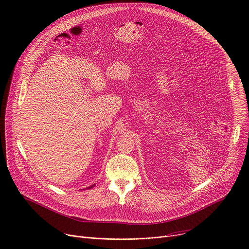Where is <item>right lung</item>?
Instances as JSON below:
<instances>
[{
    "instance_id": "1",
    "label": "right lung",
    "mask_w": 249,
    "mask_h": 249,
    "mask_svg": "<svg viewBox=\"0 0 249 249\" xmlns=\"http://www.w3.org/2000/svg\"><path fill=\"white\" fill-rule=\"evenodd\" d=\"M93 187H95V185H92V186H91V187H88V188H87V189H92V188H93Z\"/></svg>"
}]
</instances>
